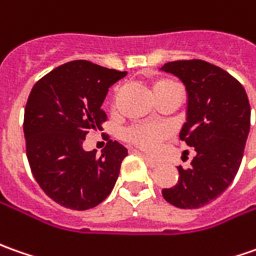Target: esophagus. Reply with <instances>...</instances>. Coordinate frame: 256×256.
Instances as JSON below:
<instances>
[{
	"label": "esophagus",
	"instance_id": "1",
	"mask_svg": "<svg viewBox=\"0 0 256 256\" xmlns=\"http://www.w3.org/2000/svg\"><path fill=\"white\" fill-rule=\"evenodd\" d=\"M142 157H143V160L146 162V164H147V166H150V167H156V166L158 164L157 162H156V160H153L152 157H148V156L142 154Z\"/></svg>",
	"mask_w": 256,
	"mask_h": 256
}]
</instances>
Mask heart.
Wrapping results in <instances>:
<instances>
[{"mask_svg": "<svg viewBox=\"0 0 256 256\" xmlns=\"http://www.w3.org/2000/svg\"><path fill=\"white\" fill-rule=\"evenodd\" d=\"M172 89H180V86L170 79H163L153 84V93L156 98ZM168 136H170V128L164 124L137 123L124 130V138L130 144L150 153L156 152L158 146L162 144V142H164Z\"/></svg>", "mask_w": 256, "mask_h": 256, "instance_id": "b5f03b06", "label": "heart"}]
</instances>
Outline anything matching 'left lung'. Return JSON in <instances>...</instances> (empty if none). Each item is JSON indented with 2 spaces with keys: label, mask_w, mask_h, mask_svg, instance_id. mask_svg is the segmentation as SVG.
Listing matches in <instances>:
<instances>
[{
  "label": "left lung",
  "mask_w": 256,
  "mask_h": 256,
  "mask_svg": "<svg viewBox=\"0 0 256 256\" xmlns=\"http://www.w3.org/2000/svg\"><path fill=\"white\" fill-rule=\"evenodd\" d=\"M162 70L180 78L188 94L180 138L194 147L191 167L178 170L174 187L162 191L178 208H200L231 186L241 166L251 124L244 86L226 70L201 59L167 62Z\"/></svg>",
  "instance_id": "left-lung-1"
}]
</instances>
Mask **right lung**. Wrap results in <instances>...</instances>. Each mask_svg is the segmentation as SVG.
Returning a JSON list of instances; mask_svg holds the SVG:
<instances>
[{"mask_svg": "<svg viewBox=\"0 0 256 256\" xmlns=\"http://www.w3.org/2000/svg\"><path fill=\"white\" fill-rule=\"evenodd\" d=\"M123 76L126 72L72 60L32 88L24 114L26 157L40 188L62 207H96L116 184L128 148L109 140L96 156V150L84 152L82 144L108 119L102 103Z\"/></svg>", "mask_w": 256, "mask_h": 256, "instance_id": "right-lung-1", "label": "right lung"}]
</instances>
